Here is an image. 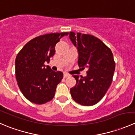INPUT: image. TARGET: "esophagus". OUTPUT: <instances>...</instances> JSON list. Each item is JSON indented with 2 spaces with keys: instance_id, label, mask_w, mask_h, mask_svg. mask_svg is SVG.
I'll list each match as a JSON object with an SVG mask.
<instances>
[{
  "instance_id": "34e87169",
  "label": "esophagus",
  "mask_w": 135,
  "mask_h": 135,
  "mask_svg": "<svg viewBox=\"0 0 135 135\" xmlns=\"http://www.w3.org/2000/svg\"><path fill=\"white\" fill-rule=\"evenodd\" d=\"M70 75L69 74H68V73H64V78H66V77H69V76H70Z\"/></svg>"
}]
</instances>
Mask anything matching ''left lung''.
I'll return each instance as SVG.
<instances>
[{"instance_id":"8db88e82","label":"left lung","mask_w":135,"mask_h":135,"mask_svg":"<svg viewBox=\"0 0 135 135\" xmlns=\"http://www.w3.org/2000/svg\"><path fill=\"white\" fill-rule=\"evenodd\" d=\"M69 37L78 51L79 67L88 68L85 77L73 76L76 84L70 89L71 96L81 105H95L103 99L112 81L115 66L112 52L93 35L70 32Z\"/></svg>"}]
</instances>
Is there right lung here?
Wrapping results in <instances>:
<instances>
[{
  "label": "right lung",
  "mask_w": 135,
  "mask_h": 135,
  "mask_svg": "<svg viewBox=\"0 0 135 135\" xmlns=\"http://www.w3.org/2000/svg\"><path fill=\"white\" fill-rule=\"evenodd\" d=\"M69 32L46 34L32 39L16 59V77L21 93L29 101L42 104L52 100L63 74L53 71L44 62L55 53V45Z\"/></svg>",
  "instance_id": "right-lung-1"
}]
</instances>
